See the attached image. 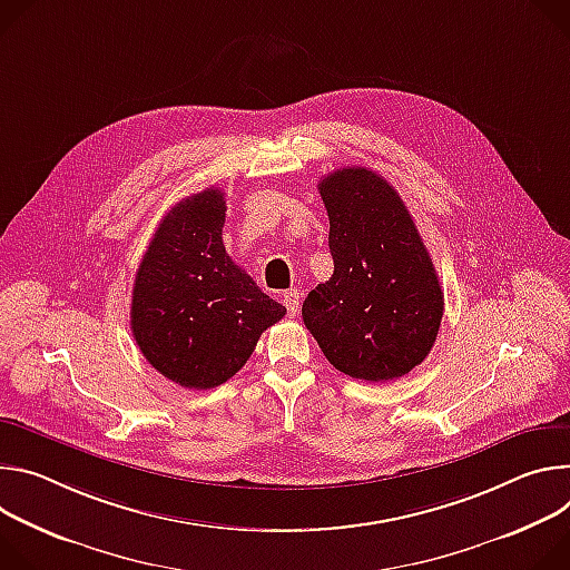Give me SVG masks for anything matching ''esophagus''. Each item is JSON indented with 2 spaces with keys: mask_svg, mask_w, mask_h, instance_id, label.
I'll return each instance as SVG.
<instances>
[{
  "mask_svg": "<svg viewBox=\"0 0 570 570\" xmlns=\"http://www.w3.org/2000/svg\"><path fill=\"white\" fill-rule=\"evenodd\" d=\"M283 303H285V307H287V314H289V317H296L298 303H301V294H298V289H287V292H283Z\"/></svg>",
  "mask_w": 570,
  "mask_h": 570,
  "instance_id": "esophagus-1",
  "label": "esophagus"
}]
</instances>
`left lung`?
<instances>
[{
  "mask_svg": "<svg viewBox=\"0 0 570 570\" xmlns=\"http://www.w3.org/2000/svg\"><path fill=\"white\" fill-rule=\"evenodd\" d=\"M335 272L303 301V324L328 362L360 381L387 383L430 353L444 292L396 189L366 167L320 180Z\"/></svg>",
  "mask_w": 570,
  "mask_h": 570,
  "instance_id": "obj_1",
  "label": "left lung"
}]
</instances>
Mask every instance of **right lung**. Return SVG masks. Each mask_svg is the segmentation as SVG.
<instances>
[{
  "mask_svg": "<svg viewBox=\"0 0 570 570\" xmlns=\"http://www.w3.org/2000/svg\"><path fill=\"white\" fill-rule=\"evenodd\" d=\"M219 187L178 202L158 224L134 283L131 331L147 362L187 390L233 377L285 317L226 253Z\"/></svg>",
  "mask_w": 570,
  "mask_h": 570,
  "instance_id": "obj_1",
  "label": "right lung"
}]
</instances>
